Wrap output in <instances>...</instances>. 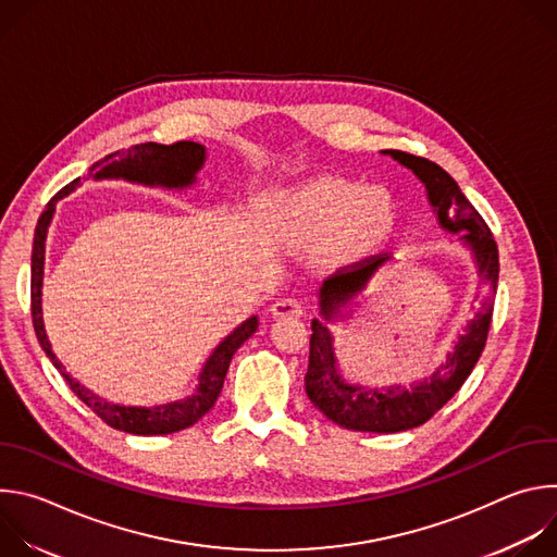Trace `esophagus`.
Instances as JSON below:
<instances>
[{"mask_svg": "<svg viewBox=\"0 0 557 557\" xmlns=\"http://www.w3.org/2000/svg\"><path fill=\"white\" fill-rule=\"evenodd\" d=\"M271 312L275 317H299L304 312V306L297 299H280L271 306Z\"/></svg>", "mask_w": 557, "mask_h": 557, "instance_id": "esophagus-1", "label": "esophagus"}]
</instances>
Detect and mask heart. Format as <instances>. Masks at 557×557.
Wrapping results in <instances>:
<instances>
[{"mask_svg": "<svg viewBox=\"0 0 557 557\" xmlns=\"http://www.w3.org/2000/svg\"><path fill=\"white\" fill-rule=\"evenodd\" d=\"M284 211L297 233L324 237L326 256L337 262L370 253L394 222V207L383 189L350 181H317L290 194Z\"/></svg>", "mask_w": 557, "mask_h": 557, "instance_id": "obj_1", "label": "heart"}]
</instances>
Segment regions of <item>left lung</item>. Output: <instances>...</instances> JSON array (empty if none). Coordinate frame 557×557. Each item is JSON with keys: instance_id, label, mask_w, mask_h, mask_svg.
Instances as JSON below:
<instances>
[{"instance_id": "8db88e82", "label": "left lung", "mask_w": 557, "mask_h": 557, "mask_svg": "<svg viewBox=\"0 0 557 557\" xmlns=\"http://www.w3.org/2000/svg\"><path fill=\"white\" fill-rule=\"evenodd\" d=\"M401 165L410 168L428 187L432 207L438 213V222L449 231H462L460 240L469 245L475 262L481 267L485 295L483 308L475 320L467 324V331L458 337L454 352L447 361L423 383L414 387H387V389H366L361 385H350L337 372V361L333 352V337L329 329L320 322H310V355L308 370L304 376L306 394L312 406L326 414L333 423L355 432H404L430 421L460 389L465 379L471 374L475 361L481 359L494 312V297L498 288V245L494 235L475 211V207L462 196L456 181L436 163L423 156H414L399 149H385ZM387 260V253L370 256L355 262L333 277L326 280L322 288V312L331 317L339 304H344L352 293L361 290L370 275Z\"/></svg>"}]
</instances>
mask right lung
Listing matches in <instances>:
<instances>
[{
  "label": "right lung",
  "mask_w": 557,
  "mask_h": 557,
  "mask_svg": "<svg viewBox=\"0 0 557 557\" xmlns=\"http://www.w3.org/2000/svg\"><path fill=\"white\" fill-rule=\"evenodd\" d=\"M120 158L116 159L115 156ZM205 161V147L194 143V140H178L172 145H161V143H140L127 147L123 153L114 151L101 161H97L90 168V176L95 178H127L145 185H165V187H187L194 183L196 172L200 170ZM82 178L72 181L65 185L61 191H57L46 209L41 211L35 228V240H33V260H30V314H33V326L37 333V339L54 368L61 372V376L67 381L70 389L82 399L103 423H108L114 430L129 432V434H143V436H153V434H172L181 432L196 421H200L218 401L220 389L224 385V376L228 370V363L235 355V350L240 348L256 331H258V317H251L243 326H237L209 357L202 374H200V385L198 392L189 399L181 404H170V406H158V408H125V406H114L108 404L101 396L84 387L78 381H74L61 361L54 357L50 342L44 331V320H41V280H44V249H46V233L50 218L54 213V205L59 198L70 194Z\"/></svg>",
  "instance_id": "1"
}]
</instances>
